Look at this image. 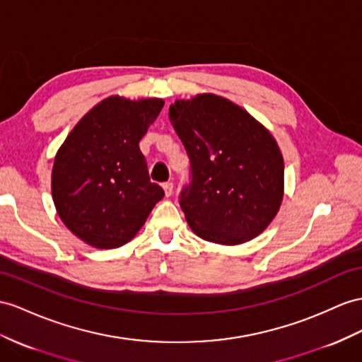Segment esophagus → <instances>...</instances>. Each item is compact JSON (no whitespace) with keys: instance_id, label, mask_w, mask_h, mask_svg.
Masks as SVG:
<instances>
[{"instance_id":"esophagus-1","label":"esophagus","mask_w":362,"mask_h":362,"mask_svg":"<svg viewBox=\"0 0 362 362\" xmlns=\"http://www.w3.org/2000/svg\"><path fill=\"white\" fill-rule=\"evenodd\" d=\"M173 183L171 182H166V183H163V191H165V196L166 197H170L171 194H173Z\"/></svg>"}]
</instances>
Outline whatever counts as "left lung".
<instances>
[{
	"label": "left lung",
	"instance_id": "obj_1",
	"mask_svg": "<svg viewBox=\"0 0 362 362\" xmlns=\"http://www.w3.org/2000/svg\"><path fill=\"white\" fill-rule=\"evenodd\" d=\"M170 120L191 162L179 203L200 238L240 245L269 226L280 209L284 162L267 129L225 98L175 100Z\"/></svg>",
	"mask_w": 362,
	"mask_h": 362
}]
</instances>
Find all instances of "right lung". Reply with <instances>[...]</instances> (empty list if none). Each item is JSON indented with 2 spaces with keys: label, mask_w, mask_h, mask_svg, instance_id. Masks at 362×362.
I'll return each mask as SVG.
<instances>
[{
  "label": "right lung",
  "mask_w": 362,
  "mask_h": 362,
  "mask_svg": "<svg viewBox=\"0 0 362 362\" xmlns=\"http://www.w3.org/2000/svg\"><path fill=\"white\" fill-rule=\"evenodd\" d=\"M163 100H100L71 129L54 157L52 196L73 234L99 249L132 240L165 192L150 180L139 142Z\"/></svg>",
  "instance_id": "add662e5"
}]
</instances>
